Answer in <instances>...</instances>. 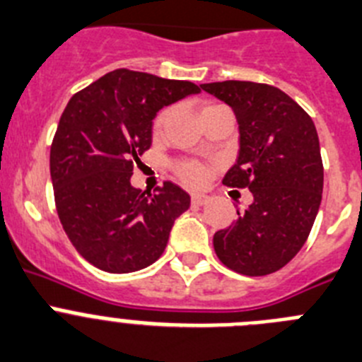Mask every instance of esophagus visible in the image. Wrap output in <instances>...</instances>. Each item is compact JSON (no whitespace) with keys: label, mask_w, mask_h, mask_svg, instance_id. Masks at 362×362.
I'll list each match as a JSON object with an SVG mask.
<instances>
[{"label":"esophagus","mask_w":362,"mask_h":362,"mask_svg":"<svg viewBox=\"0 0 362 362\" xmlns=\"http://www.w3.org/2000/svg\"><path fill=\"white\" fill-rule=\"evenodd\" d=\"M209 202H211V197H207V194L197 193V194H193V197H191V204L198 205V207H200V205L209 204Z\"/></svg>","instance_id":"1"}]
</instances>
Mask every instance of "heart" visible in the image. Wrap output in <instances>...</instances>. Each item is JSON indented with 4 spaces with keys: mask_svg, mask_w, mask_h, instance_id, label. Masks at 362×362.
I'll return each instance as SVG.
<instances>
[{
    "mask_svg": "<svg viewBox=\"0 0 362 362\" xmlns=\"http://www.w3.org/2000/svg\"><path fill=\"white\" fill-rule=\"evenodd\" d=\"M209 108V106H207ZM165 115H168V112H162L158 113V117L155 119V129H160L162 124H164L165 120ZM177 175L178 178H180L182 182H185L187 185H193V187H197V185H202L205 180V169L204 165L198 164V162H180V164H177Z\"/></svg>",
    "mask_w": 362,
    "mask_h": 362,
    "instance_id": "1",
    "label": "heart"
}]
</instances>
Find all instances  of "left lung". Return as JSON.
Here are the masks:
<instances>
[{
  "label": "left lung",
  "instance_id": "obj_1",
  "mask_svg": "<svg viewBox=\"0 0 362 362\" xmlns=\"http://www.w3.org/2000/svg\"><path fill=\"white\" fill-rule=\"evenodd\" d=\"M202 90L233 108L240 129L238 160L223 177L247 187L252 204L214 234V252L238 274H272L299 252L323 194V160L310 115L270 84L223 81Z\"/></svg>",
  "mask_w": 362,
  "mask_h": 362
}]
</instances>
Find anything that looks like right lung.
<instances>
[{
    "label": "right lung",
    "mask_w": 362,
    "mask_h": 362,
    "mask_svg": "<svg viewBox=\"0 0 362 362\" xmlns=\"http://www.w3.org/2000/svg\"><path fill=\"white\" fill-rule=\"evenodd\" d=\"M193 93L200 86L189 81L119 68L66 104L50 148L55 207L71 245L97 269L126 274L155 263L189 209L178 185L164 182L151 194L129 178L158 110Z\"/></svg>",
    "instance_id": "obj_1"
}]
</instances>
